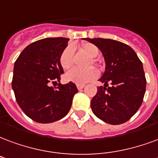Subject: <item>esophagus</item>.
I'll list each match as a JSON object with an SVG mask.
<instances>
[{
	"instance_id": "obj_1",
	"label": "esophagus",
	"mask_w": 158,
	"mask_h": 158,
	"mask_svg": "<svg viewBox=\"0 0 158 158\" xmlns=\"http://www.w3.org/2000/svg\"><path fill=\"white\" fill-rule=\"evenodd\" d=\"M85 85H77V88H78L79 90H80V89H82L85 88Z\"/></svg>"
}]
</instances>
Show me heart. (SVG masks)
Returning a JSON list of instances; mask_svg holds the SVG:
<instances>
[{
	"instance_id": "1",
	"label": "heart",
	"mask_w": 158,
	"mask_h": 158,
	"mask_svg": "<svg viewBox=\"0 0 158 158\" xmlns=\"http://www.w3.org/2000/svg\"><path fill=\"white\" fill-rule=\"evenodd\" d=\"M81 49L85 51V52H86L92 58H95L99 53L98 48L92 43H84L81 45ZM73 53V48L72 46H68L62 52L59 58V62L63 69H67L72 65ZM97 76H98V71L94 68H90L85 70L73 68L66 73L65 79L69 82L74 83L76 85H85L97 78Z\"/></svg>"
}]
</instances>
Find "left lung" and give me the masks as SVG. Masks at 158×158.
Wrapping results in <instances>:
<instances>
[{"label": "left lung", "mask_w": 158, "mask_h": 158, "mask_svg": "<svg viewBox=\"0 0 158 158\" xmlns=\"http://www.w3.org/2000/svg\"><path fill=\"white\" fill-rule=\"evenodd\" d=\"M101 51L106 69L99 80L104 86L97 88L91 100L92 111L106 123L126 122L140 108L145 92L146 78L142 63L130 46L105 38H85ZM112 86L109 87L108 83Z\"/></svg>", "instance_id": "8db88e82"}]
</instances>
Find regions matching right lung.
<instances>
[{
    "label": "right lung",
    "instance_id": "1",
    "mask_svg": "<svg viewBox=\"0 0 158 158\" xmlns=\"http://www.w3.org/2000/svg\"><path fill=\"white\" fill-rule=\"evenodd\" d=\"M69 38L47 37L31 43L15 62L12 89L17 104L31 120L38 123H52L69 111L73 95L78 92L72 82H60L64 73L59 58L68 46Z\"/></svg>",
    "mask_w": 158,
    "mask_h": 158
}]
</instances>
